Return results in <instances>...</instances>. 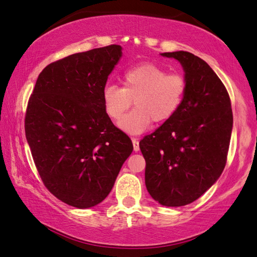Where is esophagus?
I'll return each instance as SVG.
<instances>
[{"label": "esophagus", "mask_w": 257, "mask_h": 257, "mask_svg": "<svg viewBox=\"0 0 257 257\" xmlns=\"http://www.w3.org/2000/svg\"><path fill=\"white\" fill-rule=\"evenodd\" d=\"M133 145H134V151H140V142H138L137 138H133Z\"/></svg>", "instance_id": "34e87169"}]
</instances>
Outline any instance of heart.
I'll return each mask as SVG.
<instances>
[{"instance_id":"heart-1","label":"heart","mask_w":257,"mask_h":257,"mask_svg":"<svg viewBox=\"0 0 257 257\" xmlns=\"http://www.w3.org/2000/svg\"><path fill=\"white\" fill-rule=\"evenodd\" d=\"M122 87L107 84L101 99L105 113L119 121L136 100L137 108L120 121L119 127L132 135H140L152 122L164 123L176 115L184 100L187 82L182 73H168L152 63L128 67L121 77Z\"/></svg>"}]
</instances>
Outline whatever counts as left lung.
<instances>
[{"label":"left lung","mask_w":257,"mask_h":257,"mask_svg":"<svg viewBox=\"0 0 257 257\" xmlns=\"http://www.w3.org/2000/svg\"><path fill=\"white\" fill-rule=\"evenodd\" d=\"M161 55L182 64L187 90L176 115L145 136L140 149L151 197L180 207L200 198L221 176L233 115L225 85L205 60L187 51Z\"/></svg>","instance_id":"left-lung-1"}]
</instances>
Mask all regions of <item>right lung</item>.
Here are the masks:
<instances>
[{
    "label": "right lung",
    "mask_w": 257,
    "mask_h": 257,
    "mask_svg": "<svg viewBox=\"0 0 257 257\" xmlns=\"http://www.w3.org/2000/svg\"><path fill=\"white\" fill-rule=\"evenodd\" d=\"M122 56L116 44L49 64L27 104L25 134L44 186L76 208L111 192L132 140L105 113L101 93Z\"/></svg>",
    "instance_id": "right-lung-1"
}]
</instances>
